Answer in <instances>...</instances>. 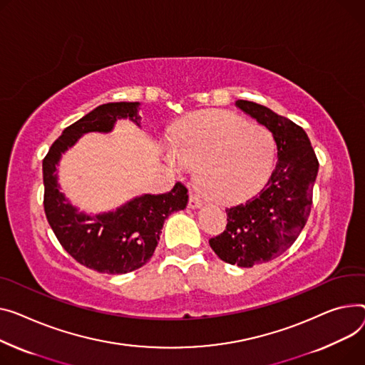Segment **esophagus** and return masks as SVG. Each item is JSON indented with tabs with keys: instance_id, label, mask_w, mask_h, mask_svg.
<instances>
[{
	"instance_id": "esophagus-1",
	"label": "esophagus",
	"mask_w": 365,
	"mask_h": 365,
	"mask_svg": "<svg viewBox=\"0 0 365 365\" xmlns=\"http://www.w3.org/2000/svg\"><path fill=\"white\" fill-rule=\"evenodd\" d=\"M202 205L201 198L197 195L195 192L189 193V208H200Z\"/></svg>"
}]
</instances>
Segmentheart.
<instances>
[{
	"label": "heart",
	"mask_w": 365,
	"mask_h": 365,
	"mask_svg": "<svg viewBox=\"0 0 365 365\" xmlns=\"http://www.w3.org/2000/svg\"><path fill=\"white\" fill-rule=\"evenodd\" d=\"M178 172L200 168L212 198L222 202L251 197L269 179L274 160V138L261 126L225 111L192 115L175 130L165 150Z\"/></svg>",
	"instance_id": "obj_1"
}]
</instances>
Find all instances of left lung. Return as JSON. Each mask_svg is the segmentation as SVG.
<instances>
[{
	"label": "left lung",
	"instance_id": "1",
	"mask_svg": "<svg viewBox=\"0 0 365 365\" xmlns=\"http://www.w3.org/2000/svg\"><path fill=\"white\" fill-rule=\"evenodd\" d=\"M235 106L273 133L277 163L258 195L226 208V229L210 239V247L225 262L252 267L282 255L299 236L311 211L319 160L292 120L252 101Z\"/></svg>",
	"mask_w": 365,
	"mask_h": 365
}]
</instances>
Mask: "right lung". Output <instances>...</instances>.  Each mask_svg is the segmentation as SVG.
Instances as JSON below:
<instances>
[{"label":"right lung","mask_w":365,"mask_h":365,"mask_svg":"<svg viewBox=\"0 0 365 365\" xmlns=\"http://www.w3.org/2000/svg\"><path fill=\"white\" fill-rule=\"evenodd\" d=\"M139 107L140 103H107L93 108L63 130L42 161L48 223L73 258L100 273L126 274L147 264L158 245L165 218L187 204V189L179 182L167 193H143L98 214L79 211L60 190L57 165L61 155L86 133H110L120 118H129L140 128Z\"/></svg>","instance_id":"1"}]
</instances>
